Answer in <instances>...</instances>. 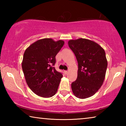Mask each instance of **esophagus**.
I'll use <instances>...</instances> for the list:
<instances>
[{"mask_svg":"<svg viewBox=\"0 0 126 126\" xmlns=\"http://www.w3.org/2000/svg\"><path fill=\"white\" fill-rule=\"evenodd\" d=\"M64 73H65V74H67V73H68V71H64Z\"/></svg>","mask_w":126,"mask_h":126,"instance_id":"34e87169","label":"esophagus"}]
</instances>
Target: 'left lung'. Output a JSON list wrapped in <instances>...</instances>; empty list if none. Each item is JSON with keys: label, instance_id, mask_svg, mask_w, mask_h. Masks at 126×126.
<instances>
[{"label": "left lung", "instance_id": "8db88e82", "mask_svg": "<svg viewBox=\"0 0 126 126\" xmlns=\"http://www.w3.org/2000/svg\"><path fill=\"white\" fill-rule=\"evenodd\" d=\"M78 64L77 79L71 84L74 95L80 99L92 96L103 84L107 60L105 51L92 40L79 38L68 41Z\"/></svg>", "mask_w": 126, "mask_h": 126}]
</instances>
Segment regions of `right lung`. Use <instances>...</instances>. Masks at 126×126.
<instances>
[{
	"label": "right lung",
	"mask_w": 126,
	"mask_h": 126,
	"mask_svg": "<svg viewBox=\"0 0 126 126\" xmlns=\"http://www.w3.org/2000/svg\"><path fill=\"white\" fill-rule=\"evenodd\" d=\"M64 42L51 38L39 39L25 50L22 63L25 80L30 89L44 98L53 96L58 90L62 74L53 67L55 56Z\"/></svg>",
	"instance_id": "add662e5"
}]
</instances>
